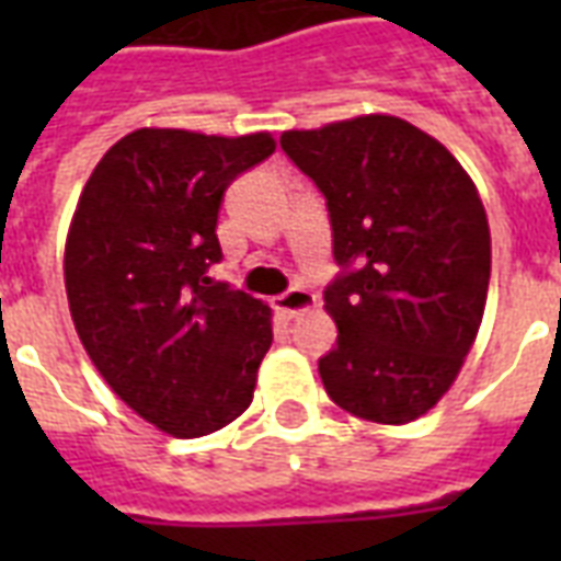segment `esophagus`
<instances>
[{
    "label": "esophagus",
    "instance_id": "34e87169",
    "mask_svg": "<svg viewBox=\"0 0 561 561\" xmlns=\"http://www.w3.org/2000/svg\"><path fill=\"white\" fill-rule=\"evenodd\" d=\"M314 306H317V297L306 288H290L285 290L282 297L273 299V308H276L285 320H294L297 314H306V311H311Z\"/></svg>",
    "mask_w": 561,
    "mask_h": 561
}]
</instances>
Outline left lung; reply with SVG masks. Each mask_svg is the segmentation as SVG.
<instances>
[{
	"mask_svg": "<svg viewBox=\"0 0 561 561\" xmlns=\"http://www.w3.org/2000/svg\"><path fill=\"white\" fill-rule=\"evenodd\" d=\"M282 148L325 194L346 267L325 290V392L352 416L408 425L451 390L483 320L492 236L478 186L443 142L387 113L285 130Z\"/></svg>",
	"mask_w": 561,
	"mask_h": 561,
	"instance_id": "1",
	"label": "left lung"
}]
</instances>
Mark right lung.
Wrapping results in <instances>:
<instances>
[{
	"label": "right lung",
	"mask_w": 561,
	"mask_h": 561,
	"mask_svg": "<svg viewBox=\"0 0 561 561\" xmlns=\"http://www.w3.org/2000/svg\"><path fill=\"white\" fill-rule=\"evenodd\" d=\"M273 151L267 130L139 127L78 197L64 253L75 332L110 390L162 434H215L253 401L271 308L206 273L220 262L224 192Z\"/></svg>",
	"instance_id": "obj_1"
}]
</instances>
